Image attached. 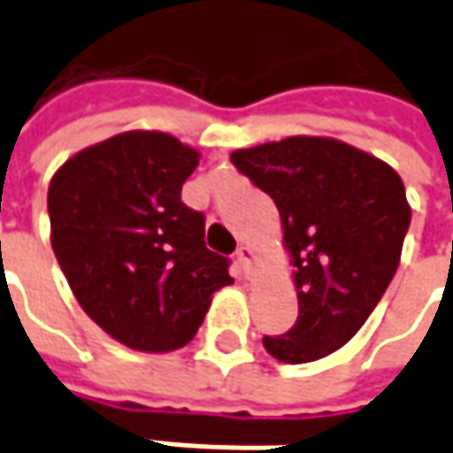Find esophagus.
Segmentation results:
<instances>
[{
  "mask_svg": "<svg viewBox=\"0 0 453 453\" xmlns=\"http://www.w3.org/2000/svg\"><path fill=\"white\" fill-rule=\"evenodd\" d=\"M235 257H238V263H241L242 273L250 275V268H253V260H256V250H253L250 245H241V248H238V253H235Z\"/></svg>",
  "mask_w": 453,
  "mask_h": 453,
  "instance_id": "34e87169",
  "label": "esophagus"
}]
</instances>
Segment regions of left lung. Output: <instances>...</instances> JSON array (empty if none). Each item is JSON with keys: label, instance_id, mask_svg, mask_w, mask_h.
I'll return each instance as SVG.
<instances>
[{"label": "left lung", "instance_id": "left-lung-1", "mask_svg": "<svg viewBox=\"0 0 453 453\" xmlns=\"http://www.w3.org/2000/svg\"><path fill=\"white\" fill-rule=\"evenodd\" d=\"M233 165L273 197L296 268L298 320L263 335L278 361L308 364L349 343L381 301L411 223L394 167L331 137L235 150Z\"/></svg>", "mask_w": 453, "mask_h": 453}]
</instances>
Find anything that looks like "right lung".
<instances>
[{
	"mask_svg": "<svg viewBox=\"0 0 453 453\" xmlns=\"http://www.w3.org/2000/svg\"><path fill=\"white\" fill-rule=\"evenodd\" d=\"M197 150L122 133L77 152L50 182L57 263L89 319L134 351L193 341L230 260L205 248V215L182 203Z\"/></svg>",
	"mask_w": 453,
	"mask_h": 453,
	"instance_id": "add662e5",
	"label": "right lung"
}]
</instances>
